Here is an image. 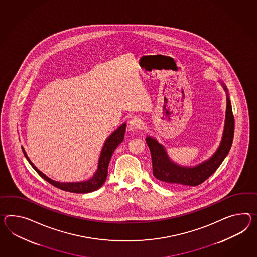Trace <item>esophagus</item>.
Wrapping results in <instances>:
<instances>
[{"label": "esophagus", "mask_w": 257, "mask_h": 257, "mask_svg": "<svg viewBox=\"0 0 257 257\" xmlns=\"http://www.w3.org/2000/svg\"><path fill=\"white\" fill-rule=\"evenodd\" d=\"M142 124H143L142 119L138 118V117H133L131 120L129 121V127H130L131 130H134V131L139 129L142 126Z\"/></svg>", "instance_id": "obj_1"}]
</instances>
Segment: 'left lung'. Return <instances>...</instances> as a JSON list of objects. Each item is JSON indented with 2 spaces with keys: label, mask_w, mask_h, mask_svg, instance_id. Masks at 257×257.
<instances>
[{
  "label": "left lung",
  "mask_w": 257,
  "mask_h": 257,
  "mask_svg": "<svg viewBox=\"0 0 257 257\" xmlns=\"http://www.w3.org/2000/svg\"><path fill=\"white\" fill-rule=\"evenodd\" d=\"M226 93V111L223 136L218 149L206 161L195 166H182L173 162L164 146L160 144L156 138L148 136L146 142L151 150L153 175L158 180L169 186L195 187L206 180L223 163L231 148L234 137V116L231 102L225 84L220 82Z\"/></svg>",
  "instance_id": "obj_1"
}]
</instances>
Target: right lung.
<instances>
[{"mask_svg":"<svg viewBox=\"0 0 257 257\" xmlns=\"http://www.w3.org/2000/svg\"><path fill=\"white\" fill-rule=\"evenodd\" d=\"M126 123H122L121 125L118 127L116 130L109 135V137L106 138L104 146L102 148L100 152V156L98 159V163H97V169L95 171L92 177H90L87 180L80 182H58L55 181L48 177L47 175H44L42 173L37 167L32 163L30 158L27 155L25 150L23 147L22 151L24 153V156L28 160V162L33 167V169L37 172L39 175H41L44 180L50 183L51 185L55 186L56 188H60L65 191L69 192H73V193H89L93 192L94 190L100 188L103 184L105 183L107 176V168H108V163L112 156V153L116 150V148L119 146L124 138V133H125Z\"/></svg>","mask_w":257,"mask_h":257,"instance_id":"1","label":"right lung"}]
</instances>
